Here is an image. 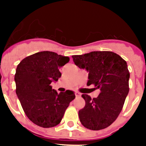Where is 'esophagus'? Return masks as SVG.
Segmentation results:
<instances>
[{"label": "esophagus", "instance_id": "1", "mask_svg": "<svg viewBox=\"0 0 146 146\" xmlns=\"http://www.w3.org/2000/svg\"><path fill=\"white\" fill-rule=\"evenodd\" d=\"M75 94V96H77V97H79V96H81V94L79 92H75V94Z\"/></svg>", "mask_w": 146, "mask_h": 146}]
</instances>
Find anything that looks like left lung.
<instances>
[{
    "label": "left lung",
    "mask_w": 146,
    "mask_h": 146,
    "mask_svg": "<svg viewBox=\"0 0 146 146\" xmlns=\"http://www.w3.org/2000/svg\"><path fill=\"white\" fill-rule=\"evenodd\" d=\"M72 58L76 66L89 72L87 86L94 85L100 90L94 99L82 94L86 105L79 110L80 121L88 129L107 128L119 115L129 91L126 62L110 51H94Z\"/></svg>",
    "instance_id": "obj_1"
}]
</instances>
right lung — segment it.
Here are the masks:
<instances>
[{
  "mask_svg": "<svg viewBox=\"0 0 146 146\" xmlns=\"http://www.w3.org/2000/svg\"><path fill=\"white\" fill-rule=\"evenodd\" d=\"M69 61V57L43 51L29 55L17 65L16 94L26 116L37 126L50 128L59 124L75 98L73 91L58 94L50 86L61 77L59 69Z\"/></svg>",
  "mask_w": 146,
  "mask_h": 146,
  "instance_id": "obj_1",
  "label": "right lung"
}]
</instances>
